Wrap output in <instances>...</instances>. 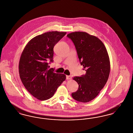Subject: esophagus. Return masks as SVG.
Here are the masks:
<instances>
[{"instance_id": "esophagus-1", "label": "esophagus", "mask_w": 133, "mask_h": 133, "mask_svg": "<svg viewBox=\"0 0 133 133\" xmlns=\"http://www.w3.org/2000/svg\"><path fill=\"white\" fill-rule=\"evenodd\" d=\"M66 79L67 80H70L72 79V77L71 76H66Z\"/></svg>"}]
</instances>
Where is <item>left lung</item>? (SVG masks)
Segmentation results:
<instances>
[{"mask_svg": "<svg viewBox=\"0 0 133 133\" xmlns=\"http://www.w3.org/2000/svg\"><path fill=\"white\" fill-rule=\"evenodd\" d=\"M76 47L78 56L86 74L74 77L78 90L72 94L77 101L86 103L100 93L106 83L110 72V61L107 49L97 37L85 32L76 31L67 34Z\"/></svg>", "mask_w": 133, "mask_h": 133, "instance_id": "1", "label": "left lung"}]
</instances>
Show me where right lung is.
I'll return each instance as SVG.
<instances>
[{"label":"right lung","mask_w":133,"mask_h":133,"mask_svg":"<svg viewBox=\"0 0 133 133\" xmlns=\"http://www.w3.org/2000/svg\"><path fill=\"white\" fill-rule=\"evenodd\" d=\"M66 34L50 31L31 39L26 45L20 58L19 73L26 90L39 100L51 98L66 78L64 74L48 70V59L53 62V48Z\"/></svg>","instance_id":"1"}]
</instances>
